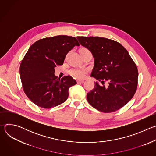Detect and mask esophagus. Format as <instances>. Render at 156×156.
Wrapping results in <instances>:
<instances>
[{
  "instance_id": "obj_1",
  "label": "esophagus",
  "mask_w": 156,
  "mask_h": 156,
  "mask_svg": "<svg viewBox=\"0 0 156 156\" xmlns=\"http://www.w3.org/2000/svg\"><path fill=\"white\" fill-rule=\"evenodd\" d=\"M76 81H77V83H78V84H83L84 83V81L83 80H77Z\"/></svg>"
}]
</instances>
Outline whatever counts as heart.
Returning a JSON list of instances; mask_svg holds the SVG:
<instances>
[{"label": "heart", "instance_id": "b5f03b06", "mask_svg": "<svg viewBox=\"0 0 156 156\" xmlns=\"http://www.w3.org/2000/svg\"><path fill=\"white\" fill-rule=\"evenodd\" d=\"M82 49H86L82 48L80 50H82ZM87 72H88V70L86 68L77 67V68L72 69L70 70V74L76 78L82 79L86 76V75L87 73Z\"/></svg>", "mask_w": 156, "mask_h": 156}]
</instances>
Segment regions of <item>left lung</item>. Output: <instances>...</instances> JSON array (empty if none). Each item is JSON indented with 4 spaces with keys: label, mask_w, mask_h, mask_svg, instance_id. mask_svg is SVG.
I'll return each mask as SVG.
<instances>
[{
    "label": "left lung",
    "mask_w": 156,
    "mask_h": 156,
    "mask_svg": "<svg viewBox=\"0 0 156 156\" xmlns=\"http://www.w3.org/2000/svg\"><path fill=\"white\" fill-rule=\"evenodd\" d=\"M94 58L91 76L98 80L87 94V101L101 112L110 113L126 105L135 94L138 72L126 49L114 40L101 37H77Z\"/></svg>",
    "instance_id": "obj_1"
}]
</instances>
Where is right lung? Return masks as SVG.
<instances>
[{
    "label": "right lung",
    "mask_w": 156,
    "mask_h": 156,
    "mask_svg": "<svg viewBox=\"0 0 156 156\" xmlns=\"http://www.w3.org/2000/svg\"><path fill=\"white\" fill-rule=\"evenodd\" d=\"M80 44L75 37L59 35L41 39L30 46L22 60L20 75L23 91L37 106L50 108L64 102L69 88L76 81L70 76L54 75L67 53Z\"/></svg>",
    "instance_id": "add662e5"
}]
</instances>
